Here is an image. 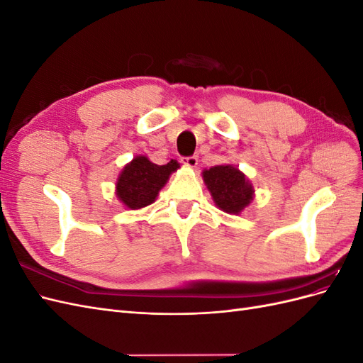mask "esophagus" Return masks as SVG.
I'll return each mask as SVG.
<instances>
[{"instance_id": "obj_1", "label": "esophagus", "mask_w": 363, "mask_h": 363, "mask_svg": "<svg viewBox=\"0 0 363 363\" xmlns=\"http://www.w3.org/2000/svg\"><path fill=\"white\" fill-rule=\"evenodd\" d=\"M182 163H183V164H186V167H189V168H195L196 164H199V159H196L195 156H191V157H183V159H182Z\"/></svg>"}]
</instances>
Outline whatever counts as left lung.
Instances as JSON below:
<instances>
[{"mask_svg": "<svg viewBox=\"0 0 363 363\" xmlns=\"http://www.w3.org/2000/svg\"><path fill=\"white\" fill-rule=\"evenodd\" d=\"M215 206L228 215H239L255 199L247 175L233 164H216L201 172Z\"/></svg>", "mask_w": 363, "mask_h": 363, "instance_id": "1", "label": "left lung"}]
</instances>
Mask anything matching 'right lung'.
<instances>
[{
	"instance_id": "right-lung-1",
	"label": "right lung",
	"mask_w": 363,
	"mask_h": 363,
	"mask_svg": "<svg viewBox=\"0 0 363 363\" xmlns=\"http://www.w3.org/2000/svg\"><path fill=\"white\" fill-rule=\"evenodd\" d=\"M180 168L177 160L167 164L152 163L147 156H136L119 172L115 184L118 200L130 211L144 208L156 201L169 175Z\"/></svg>"
}]
</instances>
